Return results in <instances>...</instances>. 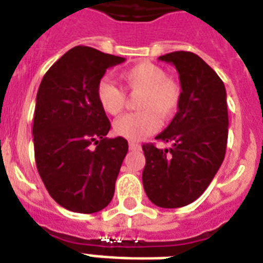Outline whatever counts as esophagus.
Returning a JSON list of instances; mask_svg holds the SVG:
<instances>
[{"label": "esophagus", "instance_id": "esophagus-1", "mask_svg": "<svg viewBox=\"0 0 263 263\" xmlns=\"http://www.w3.org/2000/svg\"><path fill=\"white\" fill-rule=\"evenodd\" d=\"M129 148H131V150H140V144L131 140V142H129Z\"/></svg>", "mask_w": 263, "mask_h": 263}]
</instances>
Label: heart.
<instances>
[{"label": "heart", "instance_id": "obj_1", "mask_svg": "<svg viewBox=\"0 0 263 263\" xmlns=\"http://www.w3.org/2000/svg\"><path fill=\"white\" fill-rule=\"evenodd\" d=\"M125 90L140 94L136 102L139 111L127 113L115 121V132L129 140L143 139L158 131L161 119L169 120L179 109L181 87L176 80L166 78V72L153 63H140L120 73ZM97 101L105 113L116 116L125 106L124 91L109 79L97 84Z\"/></svg>", "mask_w": 263, "mask_h": 263}]
</instances>
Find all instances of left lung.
Returning <instances> with one entry per match:
<instances>
[{"label": "left lung", "instance_id": "1", "mask_svg": "<svg viewBox=\"0 0 263 263\" xmlns=\"http://www.w3.org/2000/svg\"><path fill=\"white\" fill-rule=\"evenodd\" d=\"M160 60L172 63L179 72L181 101L171 124L156 136L172 147L142 146L146 157L142 180L153 203L175 209L198 199L224 161L227 91L220 76L191 51H173Z\"/></svg>", "mask_w": 263, "mask_h": 263}]
</instances>
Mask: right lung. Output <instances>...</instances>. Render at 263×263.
<instances>
[{
    "mask_svg": "<svg viewBox=\"0 0 263 263\" xmlns=\"http://www.w3.org/2000/svg\"><path fill=\"white\" fill-rule=\"evenodd\" d=\"M124 61L76 46L51 65L39 86L32 125L35 162L51 198L71 212H99L115 194L128 142L106 138L110 121L95 90L107 68Z\"/></svg>",
    "mask_w": 263,
    "mask_h": 263,
    "instance_id": "1",
    "label": "right lung"
}]
</instances>
